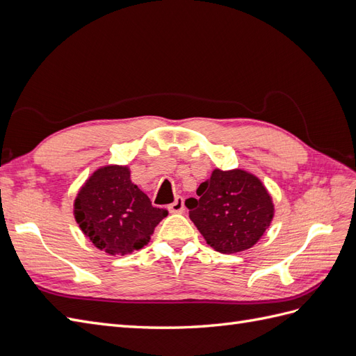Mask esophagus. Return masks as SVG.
Wrapping results in <instances>:
<instances>
[{
  "instance_id": "1",
  "label": "esophagus",
  "mask_w": 356,
  "mask_h": 356,
  "mask_svg": "<svg viewBox=\"0 0 356 356\" xmlns=\"http://www.w3.org/2000/svg\"><path fill=\"white\" fill-rule=\"evenodd\" d=\"M169 211L174 212V213H181L182 211H184V199L177 197L174 200V203L169 204Z\"/></svg>"
}]
</instances>
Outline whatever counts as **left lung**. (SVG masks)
Segmentation results:
<instances>
[{
  "instance_id": "8db88e82",
  "label": "left lung",
  "mask_w": 356,
  "mask_h": 356,
  "mask_svg": "<svg viewBox=\"0 0 356 356\" xmlns=\"http://www.w3.org/2000/svg\"><path fill=\"white\" fill-rule=\"evenodd\" d=\"M186 207L190 220L215 251L234 254L254 246L273 218V203L261 181L242 169H215Z\"/></svg>"
}]
</instances>
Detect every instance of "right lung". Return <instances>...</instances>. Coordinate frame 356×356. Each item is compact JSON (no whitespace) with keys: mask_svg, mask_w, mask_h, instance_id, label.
Wrapping results in <instances>:
<instances>
[{"mask_svg":"<svg viewBox=\"0 0 356 356\" xmlns=\"http://www.w3.org/2000/svg\"><path fill=\"white\" fill-rule=\"evenodd\" d=\"M168 211L154 208L131 181L127 166H104L84 182L74 202L81 232L101 251L131 254L148 243Z\"/></svg>","mask_w":356,"mask_h":356,"instance_id":"1","label":"right lung"}]
</instances>
